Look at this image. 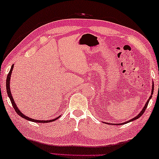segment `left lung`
<instances>
[{
    "label": "left lung",
    "instance_id": "left-lung-1",
    "mask_svg": "<svg viewBox=\"0 0 159 159\" xmlns=\"http://www.w3.org/2000/svg\"><path fill=\"white\" fill-rule=\"evenodd\" d=\"M153 89H154V84H153V82H152V93H151V96H150V97L149 98V99H148V101H147V103H145V106H144V108H142V110L140 111V113L138 114V115H137V116H135L134 118H133L132 119H131V120H128V121H127V122H125V123H123V124H125V123H129V122H132V121H133V120H137V119H138L139 118H140V117H141L142 115H143V113H144V111H145V110H146V108H147V106H148V103H149V101H150V99L151 98H152V94H153ZM113 125H116L117 124H113ZM118 125H121V123H120V124H118Z\"/></svg>",
    "mask_w": 159,
    "mask_h": 159
}]
</instances>
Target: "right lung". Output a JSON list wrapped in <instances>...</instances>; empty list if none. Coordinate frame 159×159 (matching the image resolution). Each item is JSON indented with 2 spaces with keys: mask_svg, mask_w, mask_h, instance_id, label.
<instances>
[{
  "mask_svg": "<svg viewBox=\"0 0 159 159\" xmlns=\"http://www.w3.org/2000/svg\"><path fill=\"white\" fill-rule=\"evenodd\" d=\"M13 67H14V64L12 65L11 68H10V70L9 72L8 75H7V80H6V89H7V96H8L10 101H11L12 103V105L13 106V108L15 109V111L16 113L18 114V115L20 116L21 117H22L23 118H25L26 120H30V121H32V122H35V123H51V122H53L54 120H56L58 119L61 116H59L58 117H57L55 119H53V120H35V119H32L31 118H29V117L25 116L24 114H23L22 112L20 111V109L17 108V106H16V104L15 103V101L13 99V97H12V95L11 94V91H10V77H11V75H12V69H13Z\"/></svg>",
  "mask_w": 159,
  "mask_h": 159,
  "instance_id": "add662e5",
  "label": "right lung"
}]
</instances>
